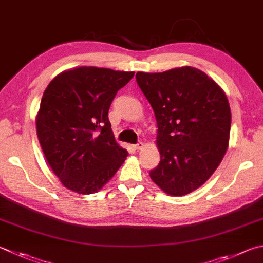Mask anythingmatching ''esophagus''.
I'll use <instances>...</instances> for the list:
<instances>
[{
	"mask_svg": "<svg viewBox=\"0 0 263 263\" xmlns=\"http://www.w3.org/2000/svg\"><path fill=\"white\" fill-rule=\"evenodd\" d=\"M144 146H145V144L144 142H137V144H135L133 145V148H135L136 151H140V149H142V148H144Z\"/></svg>",
	"mask_w": 263,
	"mask_h": 263,
	"instance_id": "1",
	"label": "esophagus"
}]
</instances>
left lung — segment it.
Returning <instances> with one entry per match:
<instances>
[{"mask_svg":"<svg viewBox=\"0 0 263 263\" xmlns=\"http://www.w3.org/2000/svg\"><path fill=\"white\" fill-rule=\"evenodd\" d=\"M137 83L157 122L160 163L149 176L173 197L193 192L211 178L229 147L231 110L224 90L193 66L137 72Z\"/></svg>","mask_w":263,"mask_h":263,"instance_id":"8db88e82","label":"left lung"}]
</instances>
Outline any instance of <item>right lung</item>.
I'll return each instance as SVG.
<instances>
[{"instance_id": "obj_1", "label": "right lung", "mask_w": 263, "mask_h": 263, "mask_svg": "<svg viewBox=\"0 0 263 263\" xmlns=\"http://www.w3.org/2000/svg\"><path fill=\"white\" fill-rule=\"evenodd\" d=\"M133 76V71L78 66L47 86L35 117L36 135L64 187L97 193L126 160L128 153L116 142L108 111L118 89Z\"/></svg>"}]
</instances>
